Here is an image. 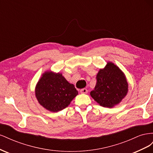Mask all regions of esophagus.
<instances>
[{"label":"esophagus","instance_id":"34e87169","mask_svg":"<svg viewBox=\"0 0 153 153\" xmlns=\"http://www.w3.org/2000/svg\"><path fill=\"white\" fill-rule=\"evenodd\" d=\"M80 92L82 94H87L88 92V91L86 89H85V88H84V89H82L80 90Z\"/></svg>","mask_w":153,"mask_h":153}]
</instances>
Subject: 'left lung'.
Instances as JSON below:
<instances>
[{"label": "left lung", "instance_id": "8db88e82", "mask_svg": "<svg viewBox=\"0 0 153 153\" xmlns=\"http://www.w3.org/2000/svg\"><path fill=\"white\" fill-rule=\"evenodd\" d=\"M128 91V84L124 73L114 63L107 62L97 74L94 90L90 94L100 106L113 108L121 102Z\"/></svg>", "mask_w": 153, "mask_h": 153}]
</instances>
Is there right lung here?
<instances>
[{"mask_svg": "<svg viewBox=\"0 0 153 153\" xmlns=\"http://www.w3.org/2000/svg\"><path fill=\"white\" fill-rule=\"evenodd\" d=\"M77 95L78 91L74 85L69 83L59 72L45 71L35 88L38 103L52 112L66 108Z\"/></svg>", "mask_w": 153, "mask_h": 153, "instance_id": "1", "label": "right lung"}]
</instances>
